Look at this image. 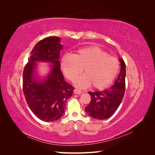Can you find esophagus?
I'll use <instances>...</instances> for the list:
<instances>
[{"mask_svg":"<svg viewBox=\"0 0 155 155\" xmlns=\"http://www.w3.org/2000/svg\"><path fill=\"white\" fill-rule=\"evenodd\" d=\"M74 93L76 94H79L82 93V91L80 90H78V89H74Z\"/></svg>","mask_w":155,"mask_h":155,"instance_id":"obj_1","label":"esophagus"}]
</instances>
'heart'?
<instances>
[{
    "label": "heart",
    "instance_id": "heart-1",
    "mask_svg": "<svg viewBox=\"0 0 155 155\" xmlns=\"http://www.w3.org/2000/svg\"><path fill=\"white\" fill-rule=\"evenodd\" d=\"M61 67L66 77L74 82L84 69V74L76 81V86L84 88L93 85L103 89L113 83L120 68L118 59L109 56L97 47L78 50L73 56L65 54L61 59Z\"/></svg>",
    "mask_w": 155,
    "mask_h": 155
}]
</instances>
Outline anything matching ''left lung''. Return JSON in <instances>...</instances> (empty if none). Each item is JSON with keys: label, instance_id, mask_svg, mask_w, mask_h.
I'll list each match as a JSON object with an SVG mask.
<instances>
[{"label": "left lung", "instance_id": "obj_1", "mask_svg": "<svg viewBox=\"0 0 155 155\" xmlns=\"http://www.w3.org/2000/svg\"><path fill=\"white\" fill-rule=\"evenodd\" d=\"M120 71L114 84L106 90L88 92L91 97L90 104L85 108L87 113L96 119H107L113 115L121 103L124 94L126 64L119 58Z\"/></svg>", "mask_w": 155, "mask_h": 155}]
</instances>
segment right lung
I'll list each match as a JSON object with an SVG mask.
<instances>
[{"instance_id": "obj_1", "label": "right lung", "mask_w": 155, "mask_h": 155, "mask_svg": "<svg viewBox=\"0 0 155 155\" xmlns=\"http://www.w3.org/2000/svg\"><path fill=\"white\" fill-rule=\"evenodd\" d=\"M61 38L49 37L36 44L22 74L23 93L29 108L39 119L54 121L64 113L66 103L74 87L64 79L58 59L62 45ZM37 61L52 64L47 78L41 80L35 74Z\"/></svg>"}]
</instances>
